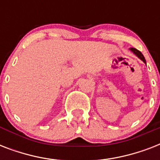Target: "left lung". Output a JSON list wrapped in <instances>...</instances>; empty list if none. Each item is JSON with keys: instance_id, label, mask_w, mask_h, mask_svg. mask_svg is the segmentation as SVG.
I'll use <instances>...</instances> for the list:
<instances>
[{"instance_id": "1", "label": "left lung", "mask_w": 160, "mask_h": 160, "mask_svg": "<svg viewBox=\"0 0 160 160\" xmlns=\"http://www.w3.org/2000/svg\"><path fill=\"white\" fill-rule=\"evenodd\" d=\"M129 50H130V51H131L134 54V55H136V56H138V57H139L140 60H143V61H144V62L146 64V60H145V59H144V55H143V54H142L140 51H138V50L135 48H129Z\"/></svg>"}]
</instances>
